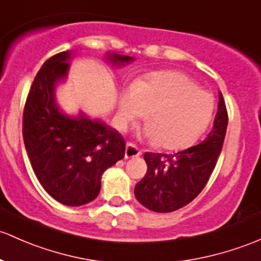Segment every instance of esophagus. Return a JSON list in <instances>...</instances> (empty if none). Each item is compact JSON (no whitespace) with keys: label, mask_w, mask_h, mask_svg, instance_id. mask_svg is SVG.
Listing matches in <instances>:
<instances>
[{"label":"esophagus","mask_w":261,"mask_h":261,"mask_svg":"<svg viewBox=\"0 0 261 261\" xmlns=\"http://www.w3.org/2000/svg\"><path fill=\"white\" fill-rule=\"evenodd\" d=\"M141 155V151L131 142H127L126 144V150H125V158L131 159V158H138V156Z\"/></svg>","instance_id":"esophagus-1"}]
</instances>
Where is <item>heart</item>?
Instances as JSON below:
<instances>
[{"label": "heart", "mask_w": 261, "mask_h": 261, "mask_svg": "<svg viewBox=\"0 0 261 261\" xmlns=\"http://www.w3.org/2000/svg\"><path fill=\"white\" fill-rule=\"evenodd\" d=\"M149 110L145 135L167 150L190 147L209 127L215 110L211 92L179 71L153 73L121 95L119 123L127 127Z\"/></svg>", "instance_id": "b5f03b06"}]
</instances>
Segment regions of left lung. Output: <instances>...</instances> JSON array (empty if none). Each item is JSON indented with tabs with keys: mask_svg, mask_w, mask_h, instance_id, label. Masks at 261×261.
Returning <instances> with one entry per match:
<instances>
[{
	"mask_svg": "<svg viewBox=\"0 0 261 261\" xmlns=\"http://www.w3.org/2000/svg\"><path fill=\"white\" fill-rule=\"evenodd\" d=\"M227 120L226 105L219 92L213 130L204 141L171 155L145 153L147 172L135 186L140 204L155 213H171L193 201L215 169L223 149Z\"/></svg>",
	"mask_w": 261,
	"mask_h": 261,
	"instance_id": "left-lung-1",
	"label": "left lung"
}]
</instances>
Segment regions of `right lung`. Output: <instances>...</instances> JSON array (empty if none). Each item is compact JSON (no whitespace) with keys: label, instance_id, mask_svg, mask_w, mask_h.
Wrapping results in <instances>:
<instances>
[{"label":"right lung","instance_id":"obj_1","mask_svg":"<svg viewBox=\"0 0 261 261\" xmlns=\"http://www.w3.org/2000/svg\"><path fill=\"white\" fill-rule=\"evenodd\" d=\"M71 51L50 57L30 89L22 119V135L30 163L42 188L59 202L80 206L92 201L101 189V176L125 156L121 134L101 120L80 112L68 116L55 98L57 84L67 77ZM114 66L134 57L109 54Z\"/></svg>","mask_w":261,"mask_h":261}]
</instances>
